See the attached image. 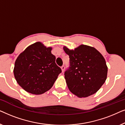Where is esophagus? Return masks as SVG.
<instances>
[{
    "label": "esophagus",
    "mask_w": 125,
    "mask_h": 125,
    "mask_svg": "<svg viewBox=\"0 0 125 125\" xmlns=\"http://www.w3.org/2000/svg\"><path fill=\"white\" fill-rule=\"evenodd\" d=\"M61 70H62V72H64V70H65V66L64 65H62L61 67Z\"/></svg>",
    "instance_id": "esophagus-1"
}]
</instances>
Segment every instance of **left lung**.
<instances>
[{
  "label": "left lung",
  "mask_w": 125,
  "mask_h": 125,
  "mask_svg": "<svg viewBox=\"0 0 125 125\" xmlns=\"http://www.w3.org/2000/svg\"><path fill=\"white\" fill-rule=\"evenodd\" d=\"M69 56V68L64 73L70 91L80 98L96 93L105 83L107 66L101 53L95 48L80 45L74 49L64 46Z\"/></svg>",
  "instance_id": "1"
}]
</instances>
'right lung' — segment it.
<instances>
[{
    "mask_svg": "<svg viewBox=\"0 0 125 125\" xmlns=\"http://www.w3.org/2000/svg\"><path fill=\"white\" fill-rule=\"evenodd\" d=\"M52 47L41 42L28 46L17 58L13 74L18 84L33 94H42L52 88L61 72L52 54Z\"/></svg>",
    "mask_w": 125,
    "mask_h": 125,
    "instance_id": "obj_1",
    "label": "right lung"
}]
</instances>
